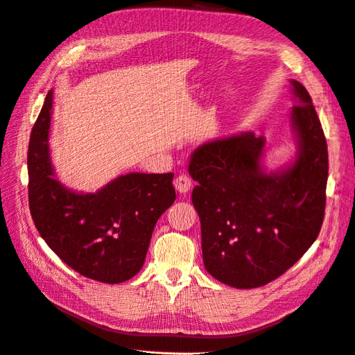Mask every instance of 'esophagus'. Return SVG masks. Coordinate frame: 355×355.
<instances>
[{"label":"esophagus","instance_id":"1","mask_svg":"<svg viewBox=\"0 0 355 355\" xmlns=\"http://www.w3.org/2000/svg\"><path fill=\"white\" fill-rule=\"evenodd\" d=\"M175 188L180 192V194H187V192L192 188V179L187 175H179L175 179Z\"/></svg>","mask_w":355,"mask_h":355}]
</instances>
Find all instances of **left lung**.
<instances>
[{
    "label": "left lung",
    "mask_w": 355,
    "mask_h": 355,
    "mask_svg": "<svg viewBox=\"0 0 355 355\" xmlns=\"http://www.w3.org/2000/svg\"><path fill=\"white\" fill-rule=\"evenodd\" d=\"M290 84L292 163L266 171L261 163L265 137L250 132L213 139L191 154L204 266L235 288L261 287L284 274L313 245L323 223L326 137L306 89L296 80Z\"/></svg>",
    "instance_id": "left-lung-1"
}]
</instances>
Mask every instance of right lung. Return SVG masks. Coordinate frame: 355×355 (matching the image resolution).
I'll return each mask as SVG.
<instances>
[{
    "instance_id": "obj_1",
    "label": "right lung",
    "mask_w": 355,
    "mask_h": 355,
    "mask_svg": "<svg viewBox=\"0 0 355 355\" xmlns=\"http://www.w3.org/2000/svg\"><path fill=\"white\" fill-rule=\"evenodd\" d=\"M53 90L32 127L28 149L29 210L40 235L73 271L116 284L145 262L158 218L176 200L173 173H128L96 192H77L56 178L50 158Z\"/></svg>"
}]
</instances>
